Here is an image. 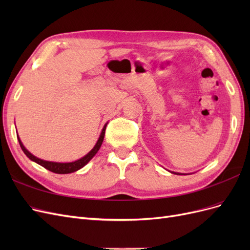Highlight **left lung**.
Instances as JSON below:
<instances>
[{
    "instance_id": "left-lung-1",
    "label": "left lung",
    "mask_w": 250,
    "mask_h": 250,
    "mask_svg": "<svg viewBox=\"0 0 250 250\" xmlns=\"http://www.w3.org/2000/svg\"><path fill=\"white\" fill-rule=\"evenodd\" d=\"M175 174H177V173H175Z\"/></svg>"
}]
</instances>
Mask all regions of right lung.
Wrapping results in <instances>:
<instances>
[{"mask_svg": "<svg viewBox=\"0 0 250 250\" xmlns=\"http://www.w3.org/2000/svg\"><path fill=\"white\" fill-rule=\"evenodd\" d=\"M105 128H106V125L104 126L103 130L100 134V138L99 140H98L97 144L95 145V147L92 149V151H89V152L85 155L83 156L82 158H80V160L76 161V162H73V163H53V162H47V161H42L41 160V158L36 157L34 155H32L31 153L29 152V151L24 147V145H22L20 138L18 137L19 139V143H20V146L21 148V150L24 151V153L30 158V160L35 162L36 164H39L41 166H42L43 168H46L47 170L53 172V173H57V174H67V173H72V172H75L77 171L79 169H81L82 167H84V166L92 160V158L94 157V155L98 152V150L100 149L101 145H102V142H103V139H104V135H105Z\"/></svg>", "mask_w": 250, "mask_h": 250, "instance_id": "right-lung-1", "label": "right lung"}]
</instances>
